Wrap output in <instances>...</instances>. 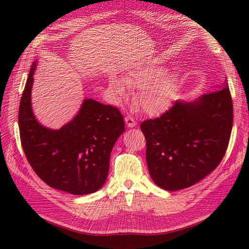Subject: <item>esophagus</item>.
I'll return each mask as SVG.
<instances>
[{"mask_svg":"<svg viewBox=\"0 0 249 249\" xmlns=\"http://www.w3.org/2000/svg\"><path fill=\"white\" fill-rule=\"evenodd\" d=\"M124 123L126 124V126L129 127H133L136 125V120L134 119V117L132 115H127L124 117Z\"/></svg>","mask_w":249,"mask_h":249,"instance_id":"34e87169","label":"esophagus"}]
</instances>
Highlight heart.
Wrapping results in <instances>:
<instances>
[{
	"mask_svg": "<svg viewBox=\"0 0 249 249\" xmlns=\"http://www.w3.org/2000/svg\"><path fill=\"white\" fill-rule=\"evenodd\" d=\"M166 71L162 66H148L131 71L124 78L131 88L139 89L137 102L141 109L148 114H161L172 103L177 80L172 74H166ZM125 83L117 77L111 78L110 91L116 100H124L129 96V88Z\"/></svg>",
	"mask_w": 249,
	"mask_h": 249,
	"instance_id": "obj_1",
	"label": "heart"
}]
</instances>
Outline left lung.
Wrapping results in <instances>:
<instances>
[{
	"instance_id": "left-lung-1",
	"label": "left lung",
	"mask_w": 249,
	"mask_h": 249,
	"mask_svg": "<svg viewBox=\"0 0 249 249\" xmlns=\"http://www.w3.org/2000/svg\"><path fill=\"white\" fill-rule=\"evenodd\" d=\"M194 102L178 101L141 123L150 178L164 190L185 189L212 172L227 152L232 127L228 80Z\"/></svg>"
}]
</instances>
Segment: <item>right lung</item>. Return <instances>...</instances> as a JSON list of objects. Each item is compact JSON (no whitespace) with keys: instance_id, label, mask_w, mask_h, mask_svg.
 <instances>
[{"instance_id":"right-lung-1","label":"right lung","mask_w":249,"mask_h":249,"mask_svg":"<svg viewBox=\"0 0 249 249\" xmlns=\"http://www.w3.org/2000/svg\"><path fill=\"white\" fill-rule=\"evenodd\" d=\"M36 62L30 70L22 92L18 126L27 160L44 183L73 195L101 189L109 172L110 155L124 131L116 107L92 99L82 104L78 114L59 130L37 122L31 108V88Z\"/></svg>"}]
</instances>
